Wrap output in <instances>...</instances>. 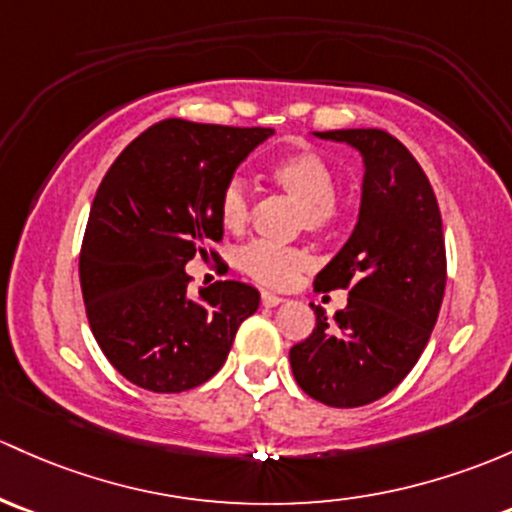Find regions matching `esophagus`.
<instances>
[{"instance_id": "esophagus-1", "label": "esophagus", "mask_w": 512, "mask_h": 512, "mask_svg": "<svg viewBox=\"0 0 512 512\" xmlns=\"http://www.w3.org/2000/svg\"><path fill=\"white\" fill-rule=\"evenodd\" d=\"M284 301V297H277V294H272V292H262V306H277V304H282Z\"/></svg>"}]
</instances>
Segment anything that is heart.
Masks as SVG:
<instances>
[{
	"label": "heart",
	"instance_id": "heart-1",
	"mask_svg": "<svg viewBox=\"0 0 512 512\" xmlns=\"http://www.w3.org/2000/svg\"><path fill=\"white\" fill-rule=\"evenodd\" d=\"M279 191L301 203L299 225L311 233H328L341 220L343 208L336 198L338 171L331 159L316 149H299L274 159L267 169ZM252 215V193L242 179H230L220 193V220L228 230L245 228ZM311 255L301 247H282L255 240L238 252V267L265 287H289L309 270Z\"/></svg>",
	"mask_w": 512,
	"mask_h": 512
}]
</instances>
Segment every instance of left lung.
Instances as JSON below:
<instances>
[{
    "mask_svg": "<svg viewBox=\"0 0 512 512\" xmlns=\"http://www.w3.org/2000/svg\"><path fill=\"white\" fill-rule=\"evenodd\" d=\"M363 157V196L351 238L316 274L319 289H348L328 319L289 351L294 380L328 407H363L405 380L437 324L446 287L441 213L432 184L385 129H331Z\"/></svg>",
    "mask_w": 512,
    "mask_h": 512,
    "instance_id": "obj_1",
    "label": "left lung"
}]
</instances>
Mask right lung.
I'll return each instance as SVG.
<instances>
[{
  "label": "right lung",
  "mask_w": 512,
  "mask_h": 512,
  "mask_svg": "<svg viewBox=\"0 0 512 512\" xmlns=\"http://www.w3.org/2000/svg\"><path fill=\"white\" fill-rule=\"evenodd\" d=\"M270 127L161 120L129 142L90 206L80 289L120 375L152 392L211 380L260 292L225 279L188 297L186 262L223 240L220 193Z\"/></svg>",
  "instance_id": "add662e5"
}]
</instances>
